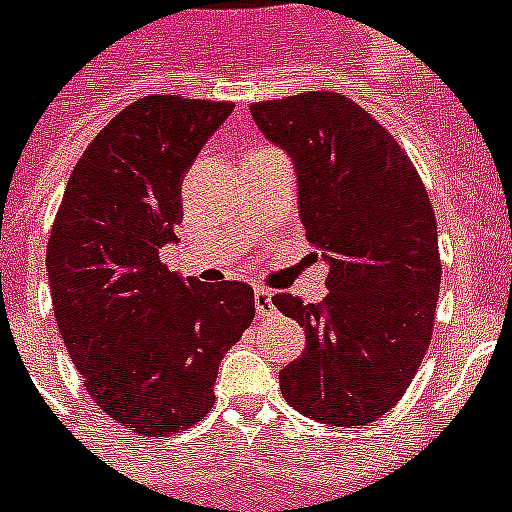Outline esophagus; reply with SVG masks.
Listing matches in <instances>:
<instances>
[{"instance_id":"esophagus-1","label":"esophagus","mask_w":512,"mask_h":512,"mask_svg":"<svg viewBox=\"0 0 512 512\" xmlns=\"http://www.w3.org/2000/svg\"><path fill=\"white\" fill-rule=\"evenodd\" d=\"M255 309L260 317H268V314H273L275 311L273 291H268V288H255Z\"/></svg>"}]
</instances>
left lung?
I'll use <instances>...</instances> for the list:
<instances>
[{
	"instance_id": "left-lung-1",
	"label": "left lung",
	"mask_w": 512,
	"mask_h": 512,
	"mask_svg": "<svg viewBox=\"0 0 512 512\" xmlns=\"http://www.w3.org/2000/svg\"><path fill=\"white\" fill-rule=\"evenodd\" d=\"M250 113L293 159L306 239L330 265L322 304L273 299L306 332L304 353L281 371L283 397L324 425L373 422L402 399L433 335L441 257L425 185L394 136L340 92Z\"/></svg>"
}]
</instances>
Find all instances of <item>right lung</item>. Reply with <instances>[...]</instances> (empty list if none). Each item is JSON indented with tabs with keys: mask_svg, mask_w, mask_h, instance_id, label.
Wrapping results in <instances>:
<instances>
[{
	"mask_svg": "<svg viewBox=\"0 0 512 512\" xmlns=\"http://www.w3.org/2000/svg\"><path fill=\"white\" fill-rule=\"evenodd\" d=\"M231 102L149 95L95 136L66 182L46 270L61 340L100 410L133 433L208 415L226 350L255 317L247 283L170 273L182 177Z\"/></svg>",
	"mask_w": 512,
	"mask_h": 512,
	"instance_id": "add662e5",
	"label": "right lung"
}]
</instances>
